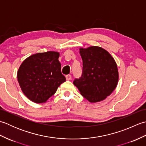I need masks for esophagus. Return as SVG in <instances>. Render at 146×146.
I'll return each mask as SVG.
<instances>
[{"instance_id": "34e87169", "label": "esophagus", "mask_w": 146, "mask_h": 146, "mask_svg": "<svg viewBox=\"0 0 146 146\" xmlns=\"http://www.w3.org/2000/svg\"><path fill=\"white\" fill-rule=\"evenodd\" d=\"M66 80H70L71 79V75H66Z\"/></svg>"}]
</instances>
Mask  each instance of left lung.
<instances>
[{
	"mask_svg": "<svg viewBox=\"0 0 146 146\" xmlns=\"http://www.w3.org/2000/svg\"><path fill=\"white\" fill-rule=\"evenodd\" d=\"M83 60L81 78L74 80L83 97L91 103L105 100L117 87L119 71L111 54L99 46L80 48Z\"/></svg>",
	"mask_w": 146,
	"mask_h": 146,
	"instance_id": "1",
	"label": "left lung"
}]
</instances>
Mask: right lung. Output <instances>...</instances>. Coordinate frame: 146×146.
Wrapping results in <instances>:
<instances>
[{
	"label": "right lung",
	"instance_id": "obj_1",
	"mask_svg": "<svg viewBox=\"0 0 146 146\" xmlns=\"http://www.w3.org/2000/svg\"><path fill=\"white\" fill-rule=\"evenodd\" d=\"M56 51L38 52L27 58L17 71L19 84L23 94L37 104L45 103L66 81L61 71Z\"/></svg>",
	"mask_w": 146,
	"mask_h": 146
}]
</instances>
